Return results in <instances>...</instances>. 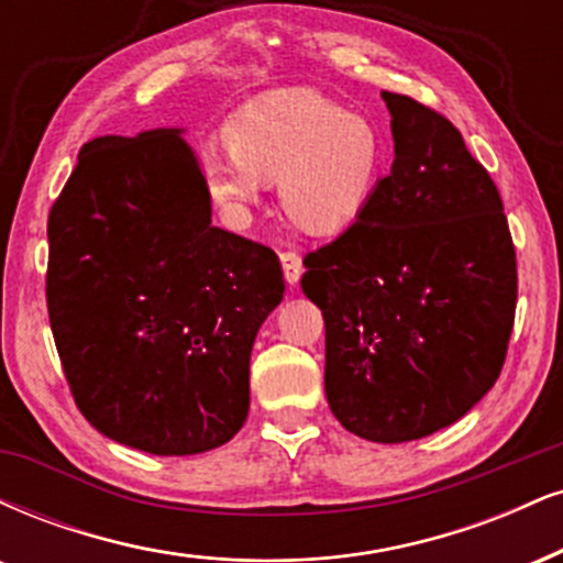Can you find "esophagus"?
Returning a JSON list of instances; mask_svg holds the SVG:
<instances>
[{
  "instance_id": "obj_1",
  "label": "esophagus",
  "mask_w": 563,
  "mask_h": 563,
  "mask_svg": "<svg viewBox=\"0 0 563 563\" xmlns=\"http://www.w3.org/2000/svg\"><path fill=\"white\" fill-rule=\"evenodd\" d=\"M280 264H283V275H286L288 286H296V283L301 280V273H303L301 256L296 254V252H283L280 254Z\"/></svg>"
}]
</instances>
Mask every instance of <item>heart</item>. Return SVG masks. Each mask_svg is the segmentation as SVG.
Wrapping results in <instances>:
<instances>
[{
	"instance_id": "1",
	"label": "heart",
	"mask_w": 563,
	"mask_h": 563,
	"mask_svg": "<svg viewBox=\"0 0 563 563\" xmlns=\"http://www.w3.org/2000/svg\"><path fill=\"white\" fill-rule=\"evenodd\" d=\"M228 144L230 152L209 148L201 157V175L230 220H246L262 183H277L283 212L317 235L354 225L388 167L383 125L311 88L273 91L243 107Z\"/></svg>"
}]
</instances>
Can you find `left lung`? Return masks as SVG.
I'll return each instance as SVG.
<instances>
[{"label":"left lung","instance_id":"left-lung-1","mask_svg":"<svg viewBox=\"0 0 563 563\" xmlns=\"http://www.w3.org/2000/svg\"><path fill=\"white\" fill-rule=\"evenodd\" d=\"M396 159L369 207L307 254L324 393L349 432L406 443L449 428L504 367L517 254L496 183L443 114L383 91Z\"/></svg>","mask_w":563,"mask_h":563}]
</instances>
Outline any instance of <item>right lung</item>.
I'll list each match as a JSON object with an SVG mask.
<instances>
[{"label": "right lung", "instance_id": "right-lung-1", "mask_svg": "<svg viewBox=\"0 0 563 563\" xmlns=\"http://www.w3.org/2000/svg\"><path fill=\"white\" fill-rule=\"evenodd\" d=\"M46 233L49 322L80 415L154 456L228 443L286 280L273 249L212 225L183 131L84 144Z\"/></svg>", "mask_w": 563, "mask_h": 563}]
</instances>
